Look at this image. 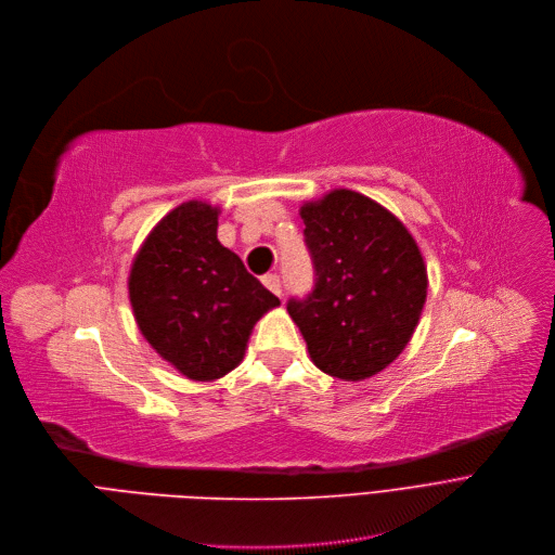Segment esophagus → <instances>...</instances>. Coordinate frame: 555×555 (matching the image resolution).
<instances>
[{"mask_svg":"<svg viewBox=\"0 0 555 555\" xmlns=\"http://www.w3.org/2000/svg\"><path fill=\"white\" fill-rule=\"evenodd\" d=\"M261 282H263V286L269 288V292H273L278 298L282 296V282H280V275L278 273H267L261 278Z\"/></svg>","mask_w":555,"mask_h":555,"instance_id":"obj_1","label":"esophagus"}]
</instances>
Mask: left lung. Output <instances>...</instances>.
Here are the masks:
<instances>
[{
  "instance_id": "1",
  "label": "left lung",
  "mask_w": 555,
  "mask_h": 555,
  "mask_svg": "<svg viewBox=\"0 0 555 555\" xmlns=\"http://www.w3.org/2000/svg\"><path fill=\"white\" fill-rule=\"evenodd\" d=\"M300 217L315 282L286 311L323 373L373 377L415 332L427 300L425 259L404 223L359 192L334 190L305 203Z\"/></svg>"
}]
</instances>
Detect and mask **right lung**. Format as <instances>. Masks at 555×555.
<instances>
[{
	"instance_id": "obj_1",
	"label": "right lung",
	"mask_w": 555,
	"mask_h": 555,
	"mask_svg": "<svg viewBox=\"0 0 555 555\" xmlns=\"http://www.w3.org/2000/svg\"><path fill=\"white\" fill-rule=\"evenodd\" d=\"M219 207L188 201L157 223L128 275L149 346L178 373L212 382L242 363L255 323L280 300L217 240Z\"/></svg>"
}]
</instances>
